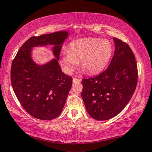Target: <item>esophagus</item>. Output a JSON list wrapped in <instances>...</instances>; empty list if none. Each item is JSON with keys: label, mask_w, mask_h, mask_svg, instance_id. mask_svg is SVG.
I'll return each instance as SVG.
<instances>
[{"label": "esophagus", "mask_w": 152, "mask_h": 152, "mask_svg": "<svg viewBox=\"0 0 152 152\" xmlns=\"http://www.w3.org/2000/svg\"><path fill=\"white\" fill-rule=\"evenodd\" d=\"M81 82L80 79L76 78H73V83H80Z\"/></svg>", "instance_id": "1"}]
</instances>
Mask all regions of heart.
Segmentation results:
<instances>
[{
	"instance_id": "1",
	"label": "heart",
	"mask_w": 152,
	"mask_h": 152,
	"mask_svg": "<svg viewBox=\"0 0 152 152\" xmlns=\"http://www.w3.org/2000/svg\"><path fill=\"white\" fill-rule=\"evenodd\" d=\"M112 44L99 38H81L70 42L68 50L62 52V63L66 70L71 72L78 64L87 73L101 72L108 64L112 56Z\"/></svg>"
}]
</instances>
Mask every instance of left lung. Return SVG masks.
I'll return each instance as SVG.
<instances>
[{"mask_svg":"<svg viewBox=\"0 0 152 152\" xmlns=\"http://www.w3.org/2000/svg\"><path fill=\"white\" fill-rule=\"evenodd\" d=\"M115 52L108 67L99 75L83 78L82 98L87 112L96 120H107L122 111L137 84V62L126 42L114 38Z\"/></svg>","mask_w":152,"mask_h":152,"instance_id":"8db88e82","label":"left lung"}]
</instances>
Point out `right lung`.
I'll return each instance as SVG.
<instances>
[{
	"label": "right lung",
	"mask_w": 152,
	"mask_h": 152,
	"mask_svg": "<svg viewBox=\"0 0 152 152\" xmlns=\"http://www.w3.org/2000/svg\"><path fill=\"white\" fill-rule=\"evenodd\" d=\"M66 31L32 37L19 49L12 60L11 84L19 102L37 119L50 120L60 114L72 84V78L62 72L58 60ZM54 44L56 59L38 66L30 56L34 46Z\"/></svg>",
	"instance_id": "1"
}]
</instances>
